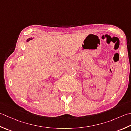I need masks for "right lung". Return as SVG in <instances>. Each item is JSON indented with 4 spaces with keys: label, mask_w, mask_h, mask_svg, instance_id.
I'll list each match as a JSON object with an SVG mask.
<instances>
[{
    "label": "right lung",
    "mask_w": 131,
    "mask_h": 131,
    "mask_svg": "<svg viewBox=\"0 0 131 131\" xmlns=\"http://www.w3.org/2000/svg\"><path fill=\"white\" fill-rule=\"evenodd\" d=\"M32 39H33V38H28V39H27V42H28V41H30V40H31Z\"/></svg>",
    "instance_id": "1"
}]
</instances>
